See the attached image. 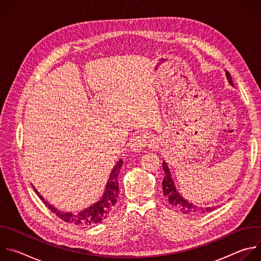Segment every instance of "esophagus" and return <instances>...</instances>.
I'll return each instance as SVG.
<instances>
[{"instance_id":"obj_1","label":"esophagus","mask_w":261,"mask_h":261,"mask_svg":"<svg viewBox=\"0 0 261 261\" xmlns=\"http://www.w3.org/2000/svg\"><path fill=\"white\" fill-rule=\"evenodd\" d=\"M154 139L147 134L140 133L135 135L130 141V148L133 153H140L144 146H150L154 144Z\"/></svg>"}]
</instances>
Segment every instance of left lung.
Wrapping results in <instances>:
<instances>
[{
  "label": "left lung",
  "instance_id": "obj_1",
  "mask_svg": "<svg viewBox=\"0 0 261 261\" xmlns=\"http://www.w3.org/2000/svg\"><path fill=\"white\" fill-rule=\"evenodd\" d=\"M224 71H225V75H226V79H227L229 85L234 87L230 73L226 70H224ZM162 167H163L164 174H165L163 181H162L163 194L167 198L168 202L172 205V207H174L175 210L179 211L182 214H187V215H199V214H204V213L212 212L213 210H215V206L202 207V206H198V205L194 204L193 202L186 199L176 189V186L174 184L173 177L171 176L170 169L165 161L162 162Z\"/></svg>",
  "mask_w": 261,
  "mask_h": 261
}]
</instances>
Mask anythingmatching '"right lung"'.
I'll use <instances>...</instances> for the list:
<instances>
[{
	"mask_svg": "<svg viewBox=\"0 0 261 261\" xmlns=\"http://www.w3.org/2000/svg\"><path fill=\"white\" fill-rule=\"evenodd\" d=\"M122 165H123V160L120 159L116 163L114 168L111 169L102 197L95 203L91 204L90 206H88L77 213H70V212H64V211L58 210L53 204L47 202L44 199V197L42 195H40V193L37 191V189L34 187V186L33 187H34L35 192L38 194V196L45 203V205H47L48 208L53 213H55L60 219L64 220L65 222L72 223V224L80 225V226H91V225L97 224V223H100L104 219H106L108 214L110 213V211L114 208L115 204L117 203V200L119 197L118 175H119Z\"/></svg>",
	"mask_w": 261,
	"mask_h": 261,
	"instance_id": "1",
	"label": "right lung"
}]
</instances>
